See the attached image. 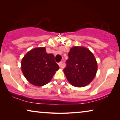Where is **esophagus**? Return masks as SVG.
<instances>
[{
  "label": "esophagus",
  "instance_id": "obj_1",
  "mask_svg": "<svg viewBox=\"0 0 120 120\" xmlns=\"http://www.w3.org/2000/svg\"><path fill=\"white\" fill-rule=\"evenodd\" d=\"M58 65H59V66H60V68H61V69L63 68L64 67V64H63V62H60V63H58Z\"/></svg>",
  "mask_w": 120,
  "mask_h": 120
}]
</instances>
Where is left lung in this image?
I'll use <instances>...</instances> for the list:
<instances>
[{"label": "left lung", "instance_id": "left-lung-1", "mask_svg": "<svg viewBox=\"0 0 120 120\" xmlns=\"http://www.w3.org/2000/svg\"><path fill=\"white\" fill-rule=\"evenodd\" d=\"M65 75L72 86L82 87L91 83L97 71V63L93 54L82 46H74L68 53Z\"/></svg>", "mask_w": 120, "mask_h": 120}]
</instances>
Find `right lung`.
Listing matches in <instances>:
<instances>
[{
	"mask_svg": "<svg viewBox=\"0 0 120 120\" xmlns=\"http://www.w3.org/2000/svg\"><path fill=\"white\" fill-rule=\"evenodd\" d=\"M59 68L53 54L47 53L44 47L29 51L21 61V69L24 77L36 86L48 83Z\"/></svg>",
	"mask_w": 120,
	"mask_h": 120,
	"instance_id": "add662e5",
	"label": "right lung"
}]
</instances>
